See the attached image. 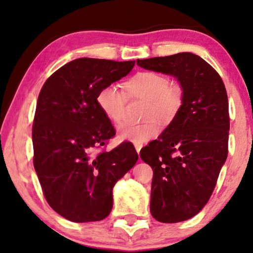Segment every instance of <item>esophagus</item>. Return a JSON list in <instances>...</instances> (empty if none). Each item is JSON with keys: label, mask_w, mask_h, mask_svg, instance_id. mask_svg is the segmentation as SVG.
Segmentation results:
<instances>
[{"label": "esophagus", "mask_w": 253, "mask_h": 253, "mask_svg": "<svg viewBox=\"0 0 253 253\" xmlns=\"http://www.w3.org/2000/svg\"><path fill=\"white\" fill-rule=\"evenodd\" d=\"M135 149H136L137 153H139V151H141V149H142V145L141 144H135Z\"/></svg>", "instance_id": "obj_1"}]
</instances>
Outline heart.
I'll use <instances>...</instances> for the list:
<instances>
[{"instance_id": "heart-1", "label": "heart", "mask_w": 253, "mask_h": 253, "mask_svg": "<svg viewBox=\"0 0 253 253\" xmlns=\"http://www.w3.org/2000/svg\"><path fill=\"white\" fill-rule=\"evenodd\" d=\"M129 95L146 101L145 119L141 125L124 124L118 128V137L135 144H143L157 136L161 125H168L183 105L184 93L179 85L170 84L167 76L156 71H141L126 83ZM96 102L104 116L114 124L123 122L126 107V94L117 84H108L99 90Z\"/></svg>"}]
</instances>
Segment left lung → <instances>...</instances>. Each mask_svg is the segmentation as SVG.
<instances>
[{"label": "left lung", "mask_w": 253, "mask_h": 253, "mask_svg": "<svg viewBox=\"0 0 253 253\" xmlns=\"http://www.w3.org/2000/svg\"><path fill=\"white\" fill-rule=\"evenodd\" d=\"M148 70L175 76L183 88L178 114L139 152L153 170L150 211L161 223H178L201 211L228 153V99L219 74L199 55L137 59Z\"/></svg>", "instance_id": "1"}]
</instances>
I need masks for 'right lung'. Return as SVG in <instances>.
<instances>
[{
	"instance_id": "add662e5",
	"label": "right lung",
	"mask_w": 253,
	"mask_h": 253,
	"mask_svg": "<svg viewBox=\"0 0 253 253\" xmlns=\"http://www.w3.org/2000/svg\"><path fill=\"white\" fill-rule=\"evenodd\" d=\"M135 61L81 58L44 83L33 124L34 168L52 209L75 223L102 220L112 188L136 164L134 145L105 146L116 130L96 102L103 86L127 76Z\"/></svg>"
}]
</instances>
